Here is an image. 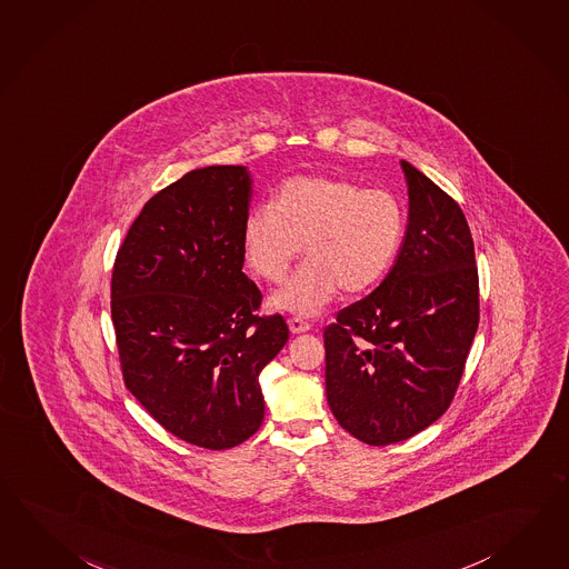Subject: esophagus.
Segmentation results:
<instances>
[{"label":"esophagus","mask_w":569,"mask_h":569,"mask_svg":"<svg viewBox=\"0 0 569 569\" xmlns=\"http://www.w3.org/2000/svg\"><path fill=\"white\" fill-rule=\"evenodd\" d=\"M289 330L291 333H303V331L311 330V326L301 318H291L289 319Z\"/></svg>","instance_id":"esophagus-1"}]
</instances>
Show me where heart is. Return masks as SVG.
<instances>
[{"instance_id":"b5f03b06","label":"heart","mask_w":569,"mask_h":569,"mask_svg":"<svg viewBox=\"0 0 569 569\" xmlns=\"http://www.w3.org/2000/svg\"><path fill=\"white\" fill-rule=\"evenodd\" d=\"M406 231L401 200L385 188L330 176H297L278 186L272 204L253 207L241 226L251 270L280 282L305 248L309 258L270 305L316 316L342 289L369 291L393 264Z\"/></svg>"}]
</instances>
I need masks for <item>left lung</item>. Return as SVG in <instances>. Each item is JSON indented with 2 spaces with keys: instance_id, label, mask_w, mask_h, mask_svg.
I'll use <instances>...</instances> for the list:
<instances>
[{
  "instance_id": "obj_1",
  "label": "left lung",
  "mask_w": 569,
  "mask_h": 569,
  "mask_svg": "<svg viewBox=\"0 0 569 569\" xmlns=\"http://www.w3.org/2000/svg\"><path fill=\"white\" fill-rule=\"evenodd\" d=\"M401 168L410 217L396 264L323 330L331 413L372 447L408 440L449 410L479 323L461 207L408 161Z\"/></svg>"
}]
</instances>
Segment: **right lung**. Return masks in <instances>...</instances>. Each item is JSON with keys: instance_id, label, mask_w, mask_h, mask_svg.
Listing matches in <instances>:
<instances>
[{"instance_id": "right-lung-1", "label": "right lung", "mask_w": 569, "mask_h": 569, "mask_svg": "<svg viewBox=\"0 0 569 569\" xmlns=\"http://www.w3.org/2000/svg\"><path fill=\"white\" fill-rule=\"evenodd\" d=\"M243 166H209L159 190L120 246L110 311L127 389L173 437L223 450L264 420L260 372L289 340L260 318L241 272L250 209Z\"/></svg>"}]
</instances>
